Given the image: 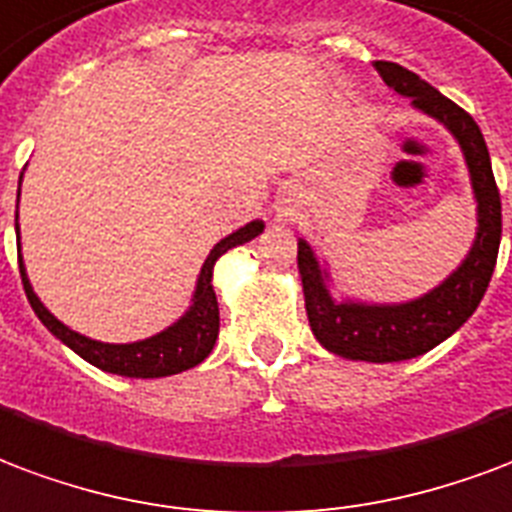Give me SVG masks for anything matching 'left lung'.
I'll list each match as a JSON object with an SVG mask.
<instances>
[{"mask_svg":"<svg viewBox=\"0 0 512 512\" xmlns=\"http://www.w3.org/2000/svg\"><path fill=\"white\" fill-rule=\"evenodd\" d=\"M374 70L393 92L410 97L412 108L448 127L464 151L472 192L478 200V233L469 255L442 285L407 304L336 301L328 290V271L314 257L312 246L298 238V271L314 339L328 352L350 361L393 363L434 350L478 309L497 266L502 203L486 140L475 119L401 64L374 62Z\"/></svg>","mask_w":512,"mask_h":512,"instance_id":"1","label":"left lung"}]
</instances>
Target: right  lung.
Here are the masks:
<instances>
[{"mask_svg": "<svg viewBox=\"0 0 512 512\" xmlns=\"http://www.w3.org/2000/svg\"><path fill=\"white\" fill-rule=\"evenodd\" d=\"M18 195H21V189H18ZM263 227H266L263 219H255L249 225L238 227L236 233L222 238L208 252L206 263L200 268L198 287H195V295H192V306L184 312V317L168 325L165 331L132 344L97 342V339H89V336H81L73 328H67L37 298V293L29 285L24 257L21 255H18V268H21V282H24L26 298H29L34 314L40 317V323L54 333L59 342L67 344L70 350L81 355L83 361H89L92 366L102 369V372L121 374V377H138V380H154V377H170V374L187 372V369L198 366V363H203L211 355L219 336V304L214 285H211L214 266H217V260L225 255L227 249L252 241V238L263 233ZM15 233H18V214H15Z\"/></svg>", "mask_w": 512, "mask_h": 512, "instance_id": "1", "label": "right lung"}]
</instances>
